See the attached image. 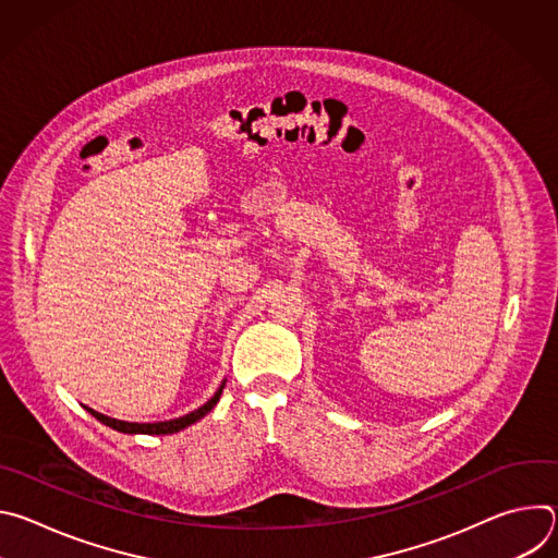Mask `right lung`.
<instances>
[{
  "label": "right lung",
  "mask_w": 558,
  "mask_h": 558,
  "mask_svg": "<svg viewBox=\"0 0 558 558\" xmlns=\"http://www.w3.org/2000/svg\"><path fill=\"white\" fill-rule=\"evenodd\" d=\"M225 386V384H222ZM222 386L214 392V397L211 400L207 402V404H203L201 409H196L194 413H190V415H185V417H179V420H170V422H156V424H132V422H121V420H112V417H106V415H101V413H97V411H93V409H88V413H93L101 424H106V426H110V428H114V430H119V433H130V435H172V433H179V430H183V428H187L190 424H194V422H198L201 417H205L216 404H218V400H220V392H222Z\"/></svg>",
  "instance_id": "add662e5"
}]
</instances>
